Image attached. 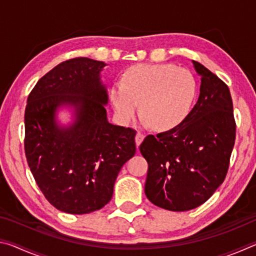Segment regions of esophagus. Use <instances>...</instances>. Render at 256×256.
<instances>
[{
	"mask_svg": "<svg viewBox=\"0 0 256 256\" xmlns=\"http://www.w3.org/2000/svg\"><path fill=\"white\" fill-rule=\"evenodd\" d=\"M144 134L141 133V132H138L136 136V146H138L141 144V142L144 141Z\"/></svg>",
	"mask_w": 256,
	"mask_h": 256,
	"instance_id": "34e87169",
	"label": "esophagus"
}]
</instances>
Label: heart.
Masks as SVG:
<instances>
[{
    "label": "heart",
    "instance_id": "b5f03b06",
    "mask_svg": "<svg viewBox=\"0 0 256 256\" xmlns=\"http://www.w3.org/2000/svg\"><path fill=\"white\" fill-rule=\"evenodd\" d=\"M192 73L174 64H140L126 71L123 82L112 86L110 100L120 120H131L140 104L141 118L156 131L180 124L196 100Z\"/></svg>",
    "mask_w": 256,
    "mask_h": 256
}]
</instances>
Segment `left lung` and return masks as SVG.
<instances>
[{
    "instance_id": "8db88e82",
    "label": "left lung",
    "mask_w": 256,
    "mask_h": 256,
    "mask_svg": "<svg viewBox=\"0 0 256 256\" xmlns=\"http://www.w3.org/2000/svg\"><path fill=\"white\" fill-rule=\"evenodd\" d=\"M200 96L174 128L149 134L140 146L148 162L144 192L154 206L188 211L201 206L226 178L236 138L228 86L201 63Z\"/></svg>"
}]
</instances>
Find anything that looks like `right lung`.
<instances>
[{
	"instance_id": "add662e5",
	"label": "right lung",
	"mask_w": 256,
	"mask_h": 256,
	"mask_svg": "<svg viewBox=\"0 0 256 256\" xmlns=\"http://www.w3.org/2000/svg\"><path fill=\"white\" fill-rule=\"evenodd\" d=\"M106 64L88 58L68 60L40 78L24 112V152L46 200L66 214H84L110 201L123 164L136 154V130L107 120ZM62 104L75 107L71 127L56 124Z\"/></svg>"
}]
</instances>
